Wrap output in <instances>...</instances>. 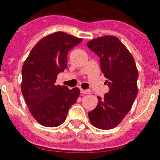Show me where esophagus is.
Segmentation results:
<instances>
[{
  "mask_svg": "<svg viewBox=\"0 0 160 160\" xmlns=\"http://www.w3.org/2000/svg\"><path fill=\"white\" fill-rule=\"evenodd\" d=\"M81 93L82 94H90V93H91V92H90L89 90L81 89Z\"/></svg>",
  "mask_w": 160,
  "mask_h": 160,
  "instance_id": "esophagus-1",
  "label": "esophagus"
}]
</instances>
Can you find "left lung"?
<instances>
[{
    "label": "left lung",
    "instance_id": "obj_1",
    "mask_svg": "<svg viewBox=\"0 0 160 160\" xmlns=\"http://www.w3.org/2000/svg\"><path fill=\"white\" fill-rule=\"evenodd\" d=\"M100 57L101 68L109 91L88 113L90 122L99 129L118 126L130 111L137 96L138 70L134 58L118 38L103 36L87 43Z\"/></svg>",
    "mask_w": 160,
    "mask_h": 160
}]
</instances>
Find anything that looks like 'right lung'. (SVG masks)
Here are the masks:
<instances>
[{
    "mask_svg": "<svg viewBox=\"0 0 160 160\" xmlns=\"http://www.w3.org/2000/svg\"><path fill=\"white\" fill-rule=\"evenodd\" d=\"M82 40L64 32L49 34L34 46L23 63L21 92L31 114L42 126L62 124L78 98V88L55 85V80L67 68L68 51Z\"/></svg>",
    "mask_w": 160,
    "mask_h": 160,
    "instance_id": "add662e5",
    "label": "right lung"
}]
</instances>
